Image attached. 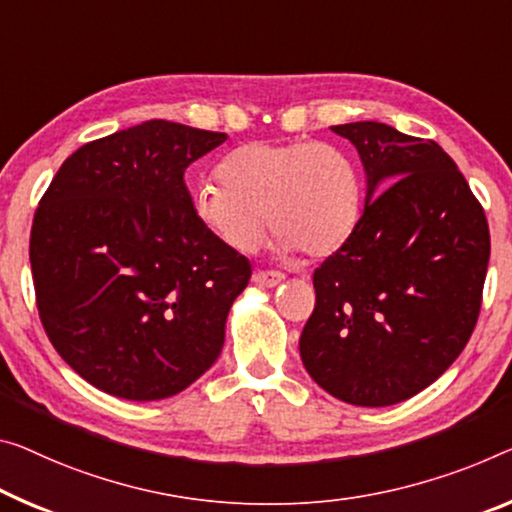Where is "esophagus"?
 <instances>
[{"label":"esophagus","instance_id":"34e87169","mask_svg":"<svg viewBox=\"0 0 512 512\" xmlns=\"http://www.w3.org/2000/svg\"><path fill=\"white\" fill-rule=\"evenodd\" d=\"M283 281V274L277 270H256L254 272V283L263 288H274Z\"/></svg>","mask_w":512,"mask_h":512}]
</instances>
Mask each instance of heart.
Returning <instances> with one entry per match:
<instances>
[{
  "label": "heart",
  "mask_w": 512,
  "mask_h": 512,
  "mask_svg": "<svg viewBox=\"0 0 512 512\" xmlns=\"http://www.w3.org/2000/svg\"><path fill=\"white\" fill-rule=\"evenodd\" d=\"M222 178L196 187L192 212L212 238L240 254L261 249L272 224L288 254L332 256L355 235L364 210L357 162L327 141L240 146L224 160Z\"/></svg>",
  "instance_id": "heart-1"
}]
</instances>
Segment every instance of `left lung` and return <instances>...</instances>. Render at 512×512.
<instances>
[{"instance_id": "left-lung-1", "label": "left lung", "mask_w": 512, "mask_h": 512, "mask_svg": "<svg viewBox=\"0 0 512 512\" xmlns=\"http://www.w3.org/2000/svg\"><path fill=\"white\" fill-rule=\"evenodd\" d=\"M366 169L348 245L313 272L304 368L334 398L396 405L437 380L469 341L483 302L490 229L444 148L375 121L332 125Z\"/></svg>"}]
</instances>
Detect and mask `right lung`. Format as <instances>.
Instances as JSON below:
<instances>
[{"label": "right lung", "mask_w": 512, "mask_h": 512, "mask_svg": "<svg viewBox=\"0 0 512 512\" xmlns=\"http://www.w3.org/2000/svg\"><path fill=\"white\" fill-rule=\"evenodd\" d=\"M224 141L146 121L77 148L38 203L29 240L38 316L96 389L169 398L222 352L251 265L196 222L183 176Z\"/></svg>", "instance_id": "add662e5"}]
</instances>
